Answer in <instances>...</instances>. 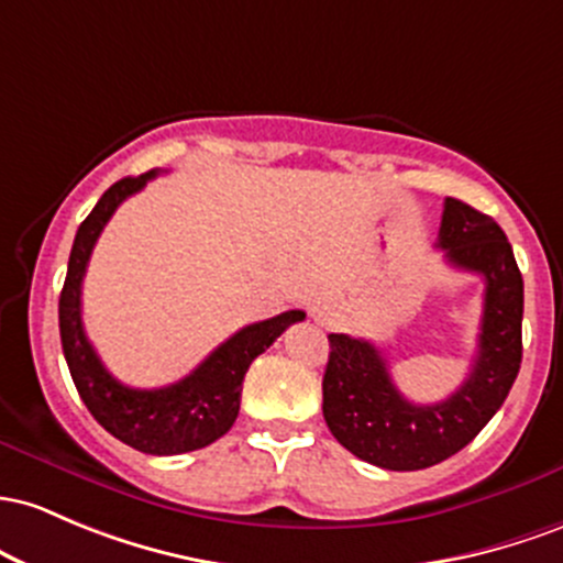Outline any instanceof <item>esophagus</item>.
<instances>
[{
	"instance_id": "obj_1",
	"label": "esophagus",
	"mask_w": 563,
	"mask_h": 563,
	"mask_svg": "<svg viewBox=\"0 0 563 563\" xmlns=\"http://www.w3.org/2000/svg\"><path fill=\"white\" fill-rule=\"evenodd\" d=\"M313 319H316V324L319 327H324V330H330V327H334L340 321V316L332 311V308H316L313 311Z\"/></svg>"
}]
</instances>
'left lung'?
Segmentation results:
<instances>
[{
    "label": "left lung",
    "mask_w": 563,
    "mask_h": 563,
    "mask_svg": "<svg viewBox=\"0 0 563 563\" xmlns=\"http://www.w3.org/2000/svg\"><path fill=\"white\" fill-rule=\"evenodd\" d=\"M439 247L446 263L484 279L476 356L465 383L435 404L404 399L375 343L330 334L324 420L340 444L385 471H422L476 439L508 399L521 366L523 279L514 250L489 214L460 199L444 201Z\"/></svg>",
    "instance_id": "obj_1"
}]
</instances>
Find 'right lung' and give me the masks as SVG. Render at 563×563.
I'll return each mask as SVG.
<instances>
[{"instance_id":"add662e5","label":"right lung","mask_w":563,"mask_h":563,"mask_svg":"<svg viewBox=\"0 0 563 563\" xmlns=\"http://www.w3.org/2000/svg\"><path fill=\"white\" fill-rule=\"evenodd\" d=\"M159 169L122 178L100 197L74 239L68 257L66 282L58 302L60 343L68 372L90 415L113 439L145 454H183L210 446L229 433L239 415L242 383L250 364L274 343L295 321L306 319L302 311H284L274 319L257 321L231 334L191 375L164 388H130L106 369L81 324V282L100 231L124 199L137 194Z\"/></svg>"}]
</instances>
